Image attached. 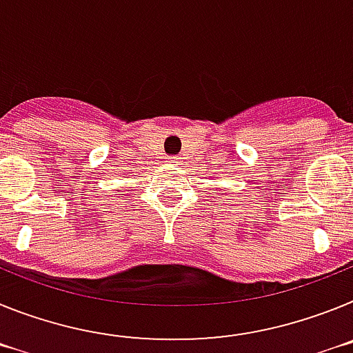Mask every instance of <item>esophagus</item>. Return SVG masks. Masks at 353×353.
Listing matches in <instances>:
<instances>
[{
	"mask_svg": "<svg viewBox=\"0 0 353 353\" xmlns=\"http://www.w3.org/2000/svg\"><path fill=\"white\" fill-rule=\"evenodd\" d=\"M168 161H170V163H179V158L172 156V158H168Z\"/></svg>",
	"mask_w": 353,
	"mask_h": 353,
	"instance_id": "34e87169",
	"label": "esophagus"
}]
</instances>
